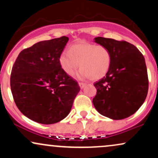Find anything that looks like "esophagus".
Instances as JSON below:
<instances>
[{"mask_svg": "<svg viewBox=\"0 0 158 158\" xmlns=\"http://www.w3.org/2000/svg\"><path fill=\"white\" fill-rule=\"evenodd\" d=\"M79 87H80L81 89H82V88H84L85 85H86V84H85V83H84V82H79Z\"/></svg>", "mask_w": 158, "mask_h": 158, "instance_id": "34e87169", "label": "esophagus"}]
</instances>
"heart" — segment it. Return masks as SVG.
<instances>
[{
    "label": "heart",
    "mask_w": 158,
    "mask_h": 158,
    "mask_svg": "<svg viewBox=\"0 0 158 158\" xmlns=\"http://www.w3.org/2000/svg\"><path fill=\"white\" fill-rule=\"evenodd\" d=\"M61 69L68 76H72L79 65V78L89 77L98 80L106 75L111 64V53L103 45L80 42L74 44L59 57Z\"/></svg>",
    "instance_id": "obj_1"
}]
</instances>
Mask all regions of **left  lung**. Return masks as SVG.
<instances>
[{"label":"left lung","mask_w":158,"mask_h":158,"mask_svg":"<svg viewBox=\"0 0 158 158\" xmlns=\"http://www.w3.org/2000/svg\"><path fill=\"white\" fill-rule=\"evenodd\" d=\"M94 41L110 50L111 64L106 77L94 83L97 92L94 106L108 118H127L140 108L148 94L144 57L135 45L126 41L97 37Z\"/></svg>","instance_id":"1"}]
</instances>
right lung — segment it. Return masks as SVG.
Instances as JSON below:
<instances>
[{
    "label": "right lung",
    "instance_id": "right-lung-1",
    "mask_svg": "<svg viewBox=\"0 0 158 158\" xmlns=\"http://www.w3.org/2000/svg\"><path fill=\"white\" fill-rule=\"evenodd\" d=\"M68 40L62 36L39 41L20 52L12 67L14 101L23 115L36 123L49 125L64 119L80 90L59 64Z\"/></svg>",
    "mask_w": 158,
    "mask_h": 158
}]
</instances>
